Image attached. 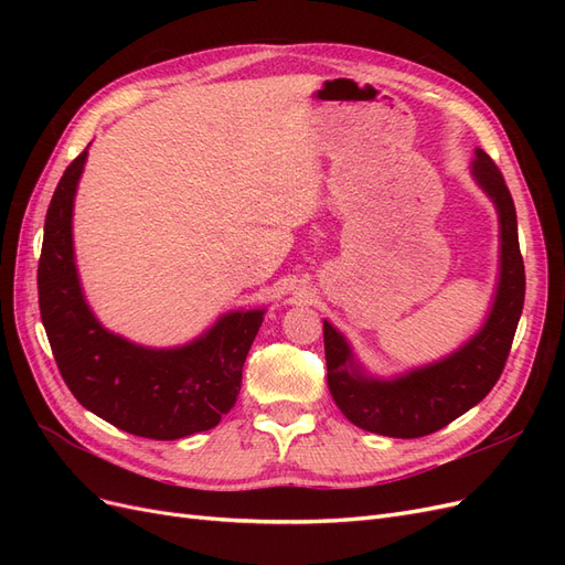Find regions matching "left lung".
I'll use <instances>...</instances> for the list:
<instances>
[{
    "label": "left lung",
    "mask_w": 565,
    "mask_h": 565,
    "mask_svg": "<svg viewBox=\"0 0 565 565\" xmlns=\"http://www.w3.org/2000/svg\"><path fill=\"white\" fill-rule=\"evenodd\" d=\"M473 177L500 212L502 273L488 322L467 347L401 380L377 382L358 372L344 337L328 320L322 322L330 393L341 413L365 431L391 438L429 436L481 403L507 365L525 299L516 207L500 167L483 150H476Z\"/></svg>",
    "instance_id": "obj_1"
}]
</instances>
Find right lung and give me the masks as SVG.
Wrapping results in <instances>:
<instances>
[{
  "label": "right lung",
  "mask_w": 565,
  "mask_h": 565,
  "mask_svg": "<svg viewBox=\"0 0 565 565\" xmlns=\"http://www.w3.org/2000/svg\"><path fill=\"white\" fill-rule=\"evenodd\" d=\"M87 150L67 164L44 221L38 266L40 313L61 377L100 419L141 438L207 431L235 405L243 365L264 311L221 318L198 341L156 351L110 334L82 297L73 254V200Z\"/></svg>",
  "instance_id": "obj_1"
}]
</instances>
